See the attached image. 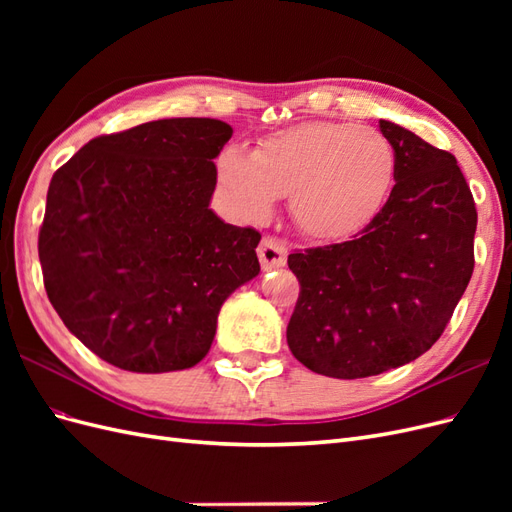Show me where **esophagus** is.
<instances>
[{"instance_id":"34e87169","label":"esophagus","mask_w":512,"mask_h":512,"mask_svg":"<svg viewBox=\"0 0 512 512\" xmlns=\"http://www.w3.org/2000/svg\"><path fill=\"white\" fill-rule=\"evenodd\" d=\"M258 258L265 271L280 269L286 265V247L277 237H262L258 245Z\"/></svg>"}]
</instances>
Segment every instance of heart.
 <instances>
[{"instance_id":"b5f03b06","label":"heart","mask_w":512,"mask_h":512,"mask_svg":"<svg viewBox=\"0 0 512 512\" xmlns=\"http://www.w3.org/2000/svg\"><path fill=\"white\" fill-rule=\"evenodd\" d=\"M395 149L382 132L348 121H307L262 138L252 153L228 147L218 177L245 220L288 196L294 224L314 239H344L380 211L395 179Z\"/></svg>"}]
</instances>
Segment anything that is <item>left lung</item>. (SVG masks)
Segmentation results:
<instances>
[{"instance_id": "obj_1", "label": "left lung", "mask_w": 512, "mask_h": 512, "mask_svg": "<svg viewBox=\"0 0 512 512\" xmlns=\"http://www.w3.org/2000/svg\"><path fill=\"white\" fill-rule=\"evenodd\" d=\"M395 149L389 200L350 241L288 256L301 292L286 329L294 359L367 378L438 342L474 271L476 207L453 153L380 119Z\"/></svg>"}]
</instances>
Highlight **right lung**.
<instances>
[{
    "label": "right lung",
    "mask_w": 512,
    "mask_h": 512,
    "mask_svg": "<svg viewBox=\"0 0 512 512\" xmlns=\"http://www.w3.org/2000/svg\"><path fill=\"white\" fill-rule=\"evenodd\" d=\"M230 136L220 119H158L94 138L53 175L44 288L102 361L136 374L194 367L222 303L260 273V232L209 209Z\"/></svg>",
    "instance_id": "obj_1"
}]
</instances>
